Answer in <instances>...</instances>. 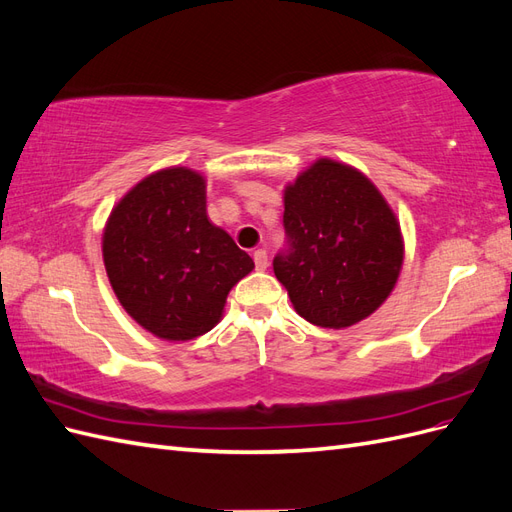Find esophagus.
Returning a JSON list of instances; mask_svg holds the SVG:
<instances>
[{
  "label": "esophagus",
  "mask_w": 512,
  "mask_h": 512,
  "mask_svg": "<svg viewBox=\"0 0 512 512\" xmlns=\"http://www.w3.org/2000/svg\"><path fill=\"white\" fill-rule=\"evenodd\" d=\"M254 265L258 271H265L269 267V260H267V252L265 250H256L254 254Z\"/></svg>",
  "instance_id": "obj_1"
}]
</instances>
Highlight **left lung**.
Returning a JSON list of instances; mask_svg holds the SVG:
<instances>
[{"label":"left lung","instance_id":"8db88e82","mask_svg":"<svg viewBox=\"0 0 512 512\" xmlns=\"http://www.w3.org/2000/svg\"><path fill=\"white\" fill-rule=\"evenodd\" d=\"M286 254L273 260L297 314L346 329L389 299L404 237L380 190L361 170L320 158L284 188Z\"/></svg>","mask_w":512,"mask_h":512}]
</instances>
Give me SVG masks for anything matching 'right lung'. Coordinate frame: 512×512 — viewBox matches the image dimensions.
Returning <instances> with one entry per match:
<instances>
[{
  "label": "right lung",
  "mask_w": 512,
  "mask_h": 512,
  "mask_svg": "<svg viewBox=\"0 0 512 512\" xmlns=\"http://www.w3.org/2000/svg\"><path fill=\"white\" fill-rule=\"evenodd\" d=\"M108 282L121 307L164 342H188L222 320L228 292L254 269L207 218V181L168 166L138 181L102 232Z\"/></svg>",
  "instance_id": "obj_1"
}]
</instances>
